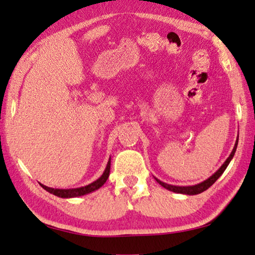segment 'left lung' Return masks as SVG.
Instances as JSON below:
<instances>
[{
  "label": "left lung",
  "mask_w": 255,
  "mask_h": 255,
  "mask_svg": "<svg viewBox=\"0 0 255 255\" xmlns=\"http://www.w3.org/2000/svg\"><path fill=\"white\" fill-rule=\"evenodd\" d=\"M238 142H239V139L236 140V143H235V146L233 151H232L230 157L226 159V161L223 163V166L218 169V170L214 173V175L212 177H209L207 180H205L203 182H200V184L198 185H195V186H186V187H182V186H172V185H168L166 184V182H162L161 180H159L155 178V180H157L160 185H161L162 187H164V188L170 190V191H173V193H178V194H186V195H197V194H200L203 193V191H205L206 189H208L209 187H211L214 182H215L218 178L221 177V175L223 172L225 171L226 167L229 166V163L231 162L232 158L234 157L235 154V151H236V148H238Z\"/></svg>",
  "instance_id": "1"
}]
</instances>
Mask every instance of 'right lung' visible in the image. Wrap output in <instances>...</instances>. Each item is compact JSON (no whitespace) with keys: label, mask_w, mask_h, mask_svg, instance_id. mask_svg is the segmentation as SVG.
I'll use <instances>...</instances> for the list:
<instances>
[{"label":"right lung","mask_w":255,"mask_h":255,"mask_svg":"<svg viewBox=\"0 0 255 255\" xmlns=\"http://www.w3.org/2000/svg\"><path fill=\"white\" fill-rule=\"evenodd\" d=\"M110 169H111V159L107 162V166L105 171L103 172V175L98 178L96 181L92 182L85 187H80V188H73V189H55V188H50V187H47L44 185H41V187L43 189H46L47 191H49L50 194H53L55 196H58V197L61 198H70V197H78V196H83L92 193V191L96 190L102 187L103 185L105 184L107 178L110 176Z\"/></svg>","instance_id":"1"}]
</instances>
